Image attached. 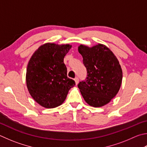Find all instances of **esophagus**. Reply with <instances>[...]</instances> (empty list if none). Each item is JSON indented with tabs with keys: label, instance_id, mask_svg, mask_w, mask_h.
Returning a JSON list of instances; mask_svg holds the SVG:
<instances>
[{
	"label": "esophagus",
	"instance_id": "34e87169",
	"mask_svg": "<svg viewBox=\"0 0 147 147\" xmlns=\"http://www.w3.org/2000/svg\"><path fill=\"white\" fill-rule=\"evenodd\" d=\"M74 81H75L76 85H77V84H78V82H79V78H78V77H76V78H74Z\"/></svg>",
	"mask_w": 147,
	"mask_h": 147
}]
</instances>
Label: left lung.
Masks as SVG:
<instances>
[{
	"label": "left lung",
	"mask_w": 147,
	"mask_h": 147,
	"mask_svg": "<svg viewBox=\"0 0 147 147\" xmlns=\"http://www.w3.org/2000/svg\"><path fill=\"white\" fill-rule=\"evenodd\" d=\"M87 69V76L78 87L89 105L100 107L106 105L118 92L122 82V69L118 60L103 44L92 47H78Z\"/></svg>",
	"instance_id": "1"
}]
</instances>
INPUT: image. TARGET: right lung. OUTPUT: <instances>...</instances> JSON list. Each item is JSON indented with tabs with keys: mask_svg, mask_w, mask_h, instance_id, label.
<instances>
[{
	"mask_svg": "<svg viewBox=\"0 0 147 147\" xmlns=\"http://www.w3.org/2000/svg\"><path fill=\"white\" fill-rule=\"evenodd\" d=\"M71 48L69 44L47 43L32 55L26 71V84L34 101L45 108L62 105L75 82L67 76L63 58Z\"/></svg>",
	"mask_w": 147,
	"mask_h": 147,
	"instance_id": "obj_1",
	"label": "right lung"
}]
</instances>
